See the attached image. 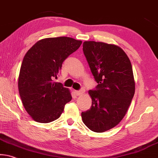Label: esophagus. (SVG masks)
I'll return each mask as SVG.
<instances>
[{
	"label": "esophagus",
	"instance_id": "obj_1",
	"mask_svg": "<svg viewBox=\"0 0 158 158\" xmlns=\"http://www.w3.org/2000/svg\"><path fill=\"white\" fill-rule=\"evenodd\" d=\"M74 93L77 95H81L84 93V90L83 89H81V90H75Z\"/></svg>",
	"mask_w": 158,
	"mask_h": 158
}]
</instances>
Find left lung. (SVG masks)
Returning <instances> with one entry per match:
<instances>
[{"mask_svg": "<svg viewBox=\"0 0 158 158\" xmlns=\"http://www.w3.org/2000/svg\"><path fill=\"white\" fill-rule=\"evenodd\" d=\"M83 52L98 85L88 92L92 106L81 118L89 130L103 133L118 125L130 106L135 93L132 65L114 44L85 41Z\"/></svg>", "mask_w": 158, "mask_h": 158, "instance_id": "8db88e82", "label": "left lung"}]
</instances>
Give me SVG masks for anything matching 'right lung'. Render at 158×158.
I'll use <instances>...</instances> for the list:
<instances>
[{
	"mask_svg": "<svg viewBox=\"0 0 158 158\" xmlns=\"http://www.w3.org/2000/svg\"><path fill=\"white\" fill-rule=\"evenodd\" d=\"M81 44V41L70 37L48 38L40 40L25 54L18 88L25 110L35 121L48 123L58 119L71 101L69 89L54 79L65 60Z\"/></svg>",
	"mask_w": 158,
	"mask_h": 158,
	"instance_id": "1",
	"label": "right lung"
}]
</instances>
